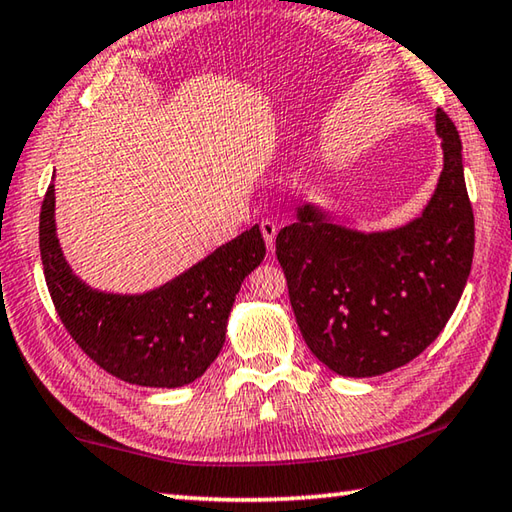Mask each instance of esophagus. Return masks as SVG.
Wrapping results in <instances>:
<instances>
[{"label":"esophagus","mask_w":512,"mask_h":512,"mask_svg":"<svg viewBox=\"0 0 512 512\" xmlns=\"http://www.w3.org/2000/svg\"><path fill=\"white\" fill-rule=\"evenodd\" d=\"M262 235H264V241H266V248L273 250L275 237H277V223H273L271 219L262 221Z\"/></svg>","instance_id":"1"}]
</instances>
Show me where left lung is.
Returning <instances> with one entry per match:
<instances>
[{
    "label": "left lung",
    "mask_w": 512,
    "mask_h": 512,
    "mask_svg": "<svg viewBox=\"0 0 512 512\" xmlns=\"http://www.w3.org/2000/svg\"><path fill=\"white\" fill-rule=\"evenodd\" d=\"M436 135L443 171L418 219L361 232L302 203L296 223L275 239L302 339L336 375L377 377L406 366L438 339L463 296L474 214L461 137L440 108Z\"/></svg>",
    "instance_id": "left-lung-1"
}]
</instances>
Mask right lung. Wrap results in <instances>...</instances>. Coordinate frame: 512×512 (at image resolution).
I'll return each mask as SVG.
<instances>
[{"mask_svg": "<svg viewBox=\"0 0 512 512\" xmlns=\"http://www.w3.org/2000/svg\"><path fill=\"white\" fill-rule=\"evenodd\" d=\"M54 192L51 183L40 210V257L69 336L97 366L128 384H192L219 357L241 282L266 255L259 225L162 287L108 293L92 289L67 264L56 235Z\"/></svg>", "mask_w": 512, "mask_h": 512, "instance_id": "1", "label": "right lung"}]
</instances>
